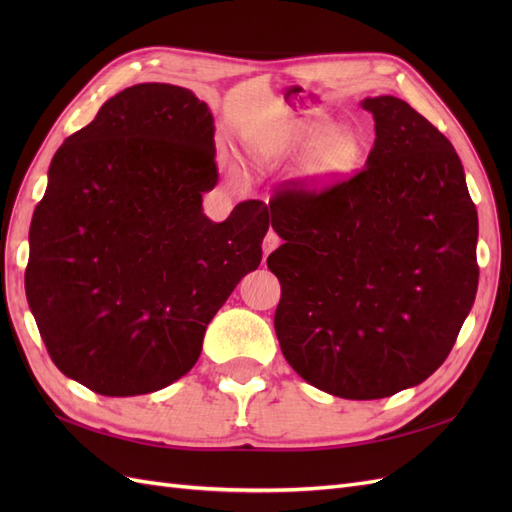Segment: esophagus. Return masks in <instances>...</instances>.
I'll use <instances>...</instances> for the list:
<instances>
[{
	"label": "esophagus",
	"instance_id": "34e87169",
	"mask_svg": "<svg viewBox=\"0 0 512 512\" xmlns=\"http://www.w3.org/2000/svg\"><path fill=\"white\" fill-rule=\"evenodd\" d=\"M280 245V237H277V232H273V230H269L267 232V237H265V241H262V252H265V256H269L275 247Z\"/></svg>",
	"mask_w": 512,
	"mask_h": 512
}]
</instances>
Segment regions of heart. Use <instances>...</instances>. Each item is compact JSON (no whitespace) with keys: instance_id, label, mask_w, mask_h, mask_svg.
Segmentation results:
<instances>
[{"instance_id":"heart-1","label":"heart","mask_w":512,"mask_h":512,"mask_svg":"<svg viewBox=\"0 0 512 512\" xmlns=\"http://www.w3.org/2000/svg\"><path fill=\"white\" fill-rule=\"evenodd\" d=\"M273 153L309 156V173L327 179L346 173L359 162L361 138L348 128H337L329 117H294L277 132Z\"/></svg>"}]
</instances>
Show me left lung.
<instances>
[{
  "label": "left lung",
  "mask_w": 512,
  "mask_h": 512,
  "mask_svg": "<svg viewBox=\"0 0 512 512\" xmlns=\"http://www.w3.org/2000/svg\"><path fill=\"white\" fill-rule=\"evenodd\" d=\"M365 168L322 192L269 203L286 243L275 333L290 367L344 399L421 384L455 346L478 286V218L451 141L395 96L365 98Z\"/></svg>",
  "instance_id": "obj_1"
}]
</instances>
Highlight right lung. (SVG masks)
<instances>
[{"label": "right lung", "mask_w": 512, "mask_h": 512, "mask_svg": "<svg viewBox=\"0 0 512 512\" xmlns=\"http://www.w3.org/2000/svg\"><path fill=\"white\" fill-rule=\"evenodd\" d=\"M215 126L190 89L141 83L68 136L29 228L27 303L61 374L106 397L188 374L213 316L258 269L269 209L215 224Z\"/></svg>", "instance_id": "add662e5"}]
</instances>
